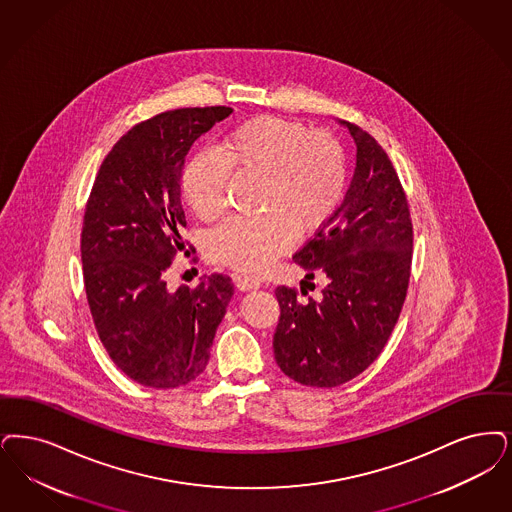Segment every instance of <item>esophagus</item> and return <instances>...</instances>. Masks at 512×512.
I'll return each mask as SVG.
<instances>
[{
	"label": "esophagus",
	"mask_w": 512,
	"mask_h": 512,
	"mask_svg": "<svg viewBox=\"0 0 512 512\" xmlns=\"http://www.w3.org/2000/svg\"><path fill=\"white\" fill-rule=\"evenodd\" d=\"M234 282H236V287H238L240 291H251V289H259V287H261L259 280L247 278V276H242V274H236V276H234Z\"/></svg>",
	"instance_id": "obj_1"
}]
</instances>
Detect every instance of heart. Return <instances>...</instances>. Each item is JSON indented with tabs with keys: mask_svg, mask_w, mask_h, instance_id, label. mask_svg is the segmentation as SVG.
I'll return each mask as SVG.
<instances>
[{
	"mask_svg": "<svg viewBox=\"0 0 512 512\" xmlns=\"http://www.w3.org/2000/svg\"><path fill=\"white\" fill-rule=\"evenodd\" d=\"M230 171L265 179L257 219H228L207 238L213 261L263 274L295 244L298 226L324 225L343 198L347 165L341 144L326 133L282 118H253L232 129L217 150L196 154L183 173V196L205 223L223 213Z\"/></svg>",
	"mask_w": 512,
	"mask_h": 512,
	"instance_id": "heart-1",
	"label": "heart"
}]
</instances>
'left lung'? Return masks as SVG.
<instances>
[{
  "mask_svg": "<svg viewBox=\"0 0 512 512\" xmlns=\"http://www.w3.org/2000/svg\"><path fill=\"white\" fill-rule=\"evenodd\" d=\"M356 167L343 204L293 255L305 280L326 276L318 301L276 289L274 358L293 381L337 387L360 375L387 345L408 291L413 228L387 152L354 123ZM301 291L305 287L301 286Z\"/></svg>",
  "mask_w": 512,
  "mask_h": 512,
  "instance_id": "left-lung-1",
  "label": "left lung"
}]
</instances>
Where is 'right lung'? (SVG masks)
Wrapping results in <instances>:
<instances>
[{
  "label": "right lung",
  "mask_w": 512,
  "mask_h": 512,
  "mask_svg": "<svg viewBox=\"0 0 512 512\" xmlns=\"http://www.w3.org/2000/svg\"><path fill=\"white\" fill-rule=\"evenodd\" d=\"M232 108H181L129 129L104 158L85 207L83 284L108 356L143 387L175 389L209 360L234 295L226 274L169 291L164 280L186 219L184 156Z\"/></svg>",
  "instance_id": "right-lung-1"
}]
</instances>
